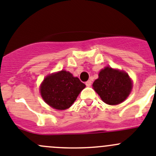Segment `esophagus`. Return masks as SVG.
I'll return each mask as SVG.
<instances>
[{"label":"esophagus","instance_id":"esophagus-1","mask_svg":"<svg viewBox=\"0 0 156 156\" xmlns=\"http://www.w3.org/2000/svg\"><path fill=\"white\" fill-rule=\"evenodd\" d=\"M85 85H86V86L90 87L91 85V81H87L86 82H85Z\"/></svg>","mask_w":156,"mask_h":156}]
</instances>
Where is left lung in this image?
Wrapping results in <instances>:
<instances>
[{"label":"left lung","mask_w":156,"mask_h":156,"mask_svg":"<svg viewBox=\"0 0 156 156\" xmlns=\"http://www.w3.org/2000/svg\"><path fill=\"white\" fill-rule=\"evenodd\" d=\"M132 87V81L127 73L109 67L101 70L98 78L93 83L94 91L102 101L112 105L125 101L130 94Z\"/></svg>","instance_id":"8db88e82"}]
</instances>
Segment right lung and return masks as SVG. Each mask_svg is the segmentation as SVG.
Returning <instances> with one entry per match:
<instances>
[{
    "instance_id": "right-lung-1",
    "label": "right lung",
    "mask_w": 156,
    "mask_h": 156,
    "mask_svg": "<svg viewBox=\"0 0 156 156\" xmlns=\"http://www.w3.org/2000/svg\"><path fill=\"white\" fill-rule=\"evenodd\" d=\"M85 85L70 72L61 71L48 75L41 85V94L44 101L51 107L65 110L75 102Z\"/></svg>"
}]
</instances>
